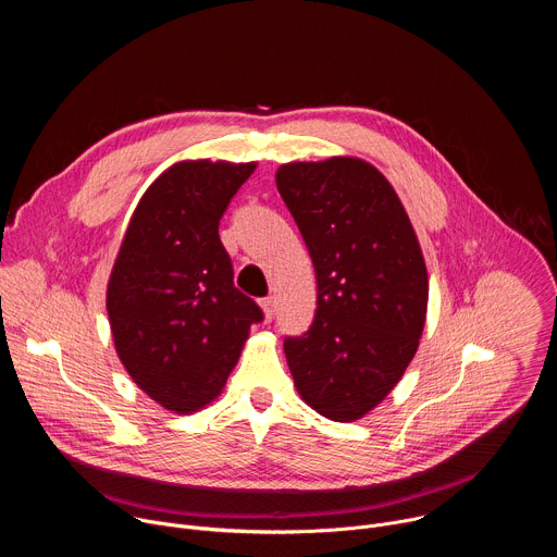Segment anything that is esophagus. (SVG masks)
I'll return each mask as SVG.
<instances>
[{"label": "esophagus", "mask_w": 557, "mask_h": 557, "mask_svg": "<svg viewBox=\"0 0 557 557\" xmlns=\"http://www.w3.org/2000/svg\"><path fill=\"white\" fill-rule=\"evenodd\" d=\"M260 306H262V310H264V320L271 322L273 317H275V297H264V299H260Z\"/></svg>", "instance_id": "1"}]
</instances>
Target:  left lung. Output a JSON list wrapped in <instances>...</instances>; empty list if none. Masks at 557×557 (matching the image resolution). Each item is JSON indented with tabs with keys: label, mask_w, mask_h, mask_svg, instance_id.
I'll return each mask as SVG.
<instances>
[{
	"label": "left lung",
	"mask_w": 557,
	"mask_h": 557,
	"mask_svg": "<svg viewBox=\"0 0 557 557\" xmlns=\"http://www.w3.org/2000/svg\"><path fill=\"white\" fill-rule=\"evenodd\" d=\"M275 183L317 277L314 322L284 342L286 361L306 406L350 423L417 355L430 295L419 237L394 187L361 158L286 163Z\"/></svg>",
	"instance_id": "1"
}]
</instances>
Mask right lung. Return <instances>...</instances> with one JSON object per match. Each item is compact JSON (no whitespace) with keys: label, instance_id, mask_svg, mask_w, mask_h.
Here are the masks:
<instances>
[{"label":"right lung","instance_id":"right-lung-1","mask_svg":"<svg viewBox=\"0 0 557 557\" xmlns=\"http://www.w3.org/2000/svg\"><path fill=\"white\" fill-rule=\"evenodd\" d=\"M258 163L181 161L138 200L114 260L106 308L132 381L191 414L222 392L260 306L233 284L218 224Z\"/></svg>","mask_w":557,"mask_h":557}]
</instances>
